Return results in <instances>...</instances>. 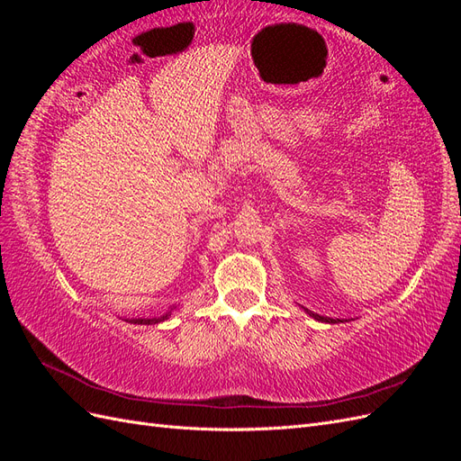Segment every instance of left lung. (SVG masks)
<instances>
[{"instance_id":"left-lung-1","label":"left lung","mask_w":461,"mask_h":461,"mask_svg":"<svg viewBox=\"0 0 461 461\" xmlns=\"http://www.w3.org/2000/svg\"><path fill=\"white\" fill-rule=\"evenodd\" d=\"M303 312H305V313H308L310 317H313L315 321H321V323H339V321H340V323H342V321H344V319H332V317H323V315H319V313H313V312H310V310H305V308H303Z\"/></svg>"}]
</instances>
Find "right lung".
<instances>
[{
	"mask_svg": "<svg viewBox=\"0 0 461 461\" xmlns=\"http://www.w3.org/2000/svg\"><path fill=\"white\" fill-rule=\"evenodd\" d=\"M176 310V305H173V308L167 312V313H163L161 317H151V319H142V317H138V319H127L129 323H134V325H158V323H161V321H165V319H169L171 315H173V312Z\"/></svg>",
	"mask_w": 461,
	"mask_h": 461,
	"instance_id": "add662e5",
	"label": "right lung"
}]
</instances>
